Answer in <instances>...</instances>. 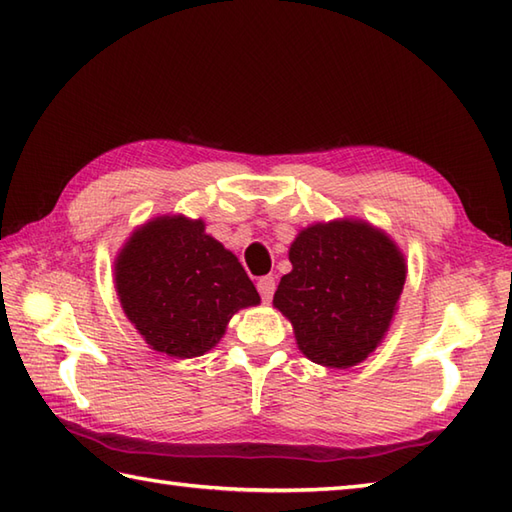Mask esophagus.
Listing matches in <instances>:
<instances>
[{"label": "esophagus", "mask_w": 512, "mask_h": 512, "mask_svg": "<svg viewBox=\"0 0 512 512\" xmlns=\"http://www.w3.org/2000/svg\"><path fill=\"white\" fill-rule=\"evenodd\" d=\"M275 277H270V275H266V277H259L257 279V290H259V295H262V299L264 301H270L273 299V295H275Z\"/></svg>", "instance_id": "obj_1"}]
</instances>
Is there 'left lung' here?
I'll list each match as a JSON object with an SVG mask.
<instances>
[{"label":"left lung","mask_w":512,"mask_h":512,"mask_svg":"<svg viewBox=\"0 0 512 512\" xmlns=\"http://www.w3.org/2000/svg\"><path fill=\"white\" fill-rule=\"evenodd\" d=\"M273 306L292 323L312 363L347 369L383 343L407 279V262L385 231L365 220L317 222L288 250Z\"/></svg>","instance_id":"obj_1"}]
</instances>
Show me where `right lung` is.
I'll use <instances>...</instances> for the list:
<instances>
[{
	"label": "right lung",
	"instance_id": "1",
	"mask_svg": "<svg viewBox=\"0 0 512 512\" xmlns=\"http://www.w3.org/2000/svg\"><path fill=\"white\" fill-rule=\"evenodd\" d=\"M204 228L202 220L158 215L114 259L125 317L151 350L173 358L206 354L235 312L262 301L239 259Z\"/></svg>",
	"mask_w": 512,
	"mask_h": 512
}]
</instances>
